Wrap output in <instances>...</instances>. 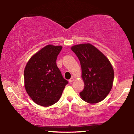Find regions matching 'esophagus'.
Here are the masks:
<instances>
[{"instance_id": "34e87169", "label": "esophagus", "mask_w": 134, "mask_h": 134, "mask_svg": "<svg viewBox=\"0 0 134 134\" xmlns=\"http://www.w3.org/2000/svg\"><path fill=\"white\" fill-rule=\"evenodd\" d=\"M74 79H75V78H74L73 77H72L70 79V80H69V82L70 83H71L73 82V81L74 80Z\"/></svg>"}]
</instances>
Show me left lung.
Masks as SVG:
<instances>
[{
    "instance_id": "8db88e82",
    "label": "left lung",
    "mask_w": 134,
    "mask_h": 134,
    "mask_svg": "<svg viewBox=\"0 0 134 134\" xmlns=\"http://www.w3.org/2000/svg\"><path fill=\"white\" fill-rule=\"evenodd\" d=\"M79 59L85 87L80 92L83 100L94 104L103 101L111 91L114 70L108 58L90 43L72 46Z\"/></svg>"
}]
</instances>
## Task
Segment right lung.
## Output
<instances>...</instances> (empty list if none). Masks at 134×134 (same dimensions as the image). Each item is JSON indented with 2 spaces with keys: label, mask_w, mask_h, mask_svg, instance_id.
Listing matches in <instances>:
<instances>
[{
  "label": "right lung",
  "mask_w": 134,
  "mask_h": 134,
  "mask_svg": "<svg viewBox=\"0 0 134 134\" xmlns=\"http://www.w3.org/2000/svg\"><path fill=\"white\" fill-rule=\"evenodd\" d=\"M61 46H44L31 57L24 69L27 94L37 104L48 107L58 101L68 81L57 65Z\"/></svg>",
  "instance_id": "add662e5"
}]
</instances>
